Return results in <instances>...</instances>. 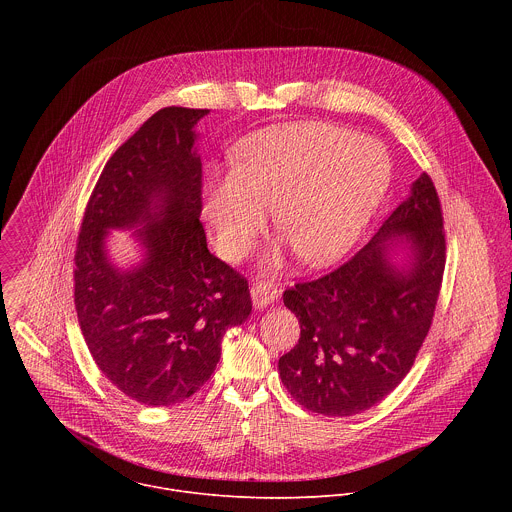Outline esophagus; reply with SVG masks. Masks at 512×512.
<instances>
[{"label": "esophagus", "instance_id": "esophagus-1", "mask_svg": "<svg viewBox=\"0 0 512 512\" xmlns=\"http://www.w3.org/2000/svg\"><path fill=\"white\" fill-rule=\"evenodd\" d=\"M277 298H279V289L273 281L259 279L251 285V300H253V306L257 310H263V308L275 304Z\"/></svg>", "mask_w": 512, "mask_h": 512}]
</instances>
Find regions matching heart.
I'll list each match as a JSON object with an SVG mask.
<instances>
[{
  "label": "heart",
  "instance_id": "b5f03b06",
  "mask_svg": "<svg viewBox=\"0 0 512 512\" xmlns=\"http://www.w3.org/2000/svg\"><path fill=\"white\" fill-rule=\"evenodd\" d=\"M389 182L391 160L379 141L328 123L277 125L245 137L235 170L206 182L202 216L218 253L237 261L273 206L275 229L304 263L322 267L358 241Z\"/></svg>",
  "mask_w": 512,
  "mask_h": 512
}]
</instances>
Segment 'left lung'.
Returning a JSON list of instances; mask_svg holds the SVG:
<instances>
[{"label":"left lung","instance_id":"left-lung-1","mask_svg":"<svg viewBox=\"0 0 512 512\" xmlns=\"http://www.w3.org/2000/svg\"><path fill=\"white\" fill-rule=\"evenodd\" d=\"M446 265L444 218L423 172L350 261L285 289L300 340L279 358L285 389L308 411L348 417L383 401L429 332Z\"/></svg>","mask_w":512,"mask_h":512}]
</instances>
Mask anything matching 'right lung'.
Masks as SVG:
<instances>
[{
    "label": "right lung",
    "instance_id": "obj_1",
    "mask_svg": "<svg viewBox=\"0 0 512 512\" xmlns=\"http://www.w3.org/2000/svg\"><path fill=\"white\" fill-rule=\"evenodd\" d=\"M208 109L164 107L111 156L91 194L75 255V306L101 373L129 399L168 407L192 397L221 340L251 314L247 279L206 247L198 121ZM113 230L140 257L119 266Z\"/></svg>",
    "mask_w": 512,
    "mask_h": 512
}]
</instances>
